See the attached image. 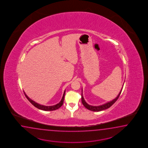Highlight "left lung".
Instances as JSON below:
<instances>
[{
    "instance_id": "obj_1",
    "label": "left lung",
    "mask_w": 148,
    "mask_h": 148,
    "mask_svg": "<svg viewBox=\"0 0 148 148\" xmlns=\"http://www.w3.org/2000/svg\"><path fill=\"white\" fill-rule=\"evenodd\" d=\"M122 88H123V87L122 88L121 90L120 91V92H119V95L117 96L116 98L113 99L111 101L108 102H107L106 103H104V104L99 106H90L89 104H88L87 102L85 101L84 98V97H83V95H82V93H81V101H82V103L83 105L85 107V108H86L88 110H91V111H102V110L107 109L108 108H110L113 103H114L115 102L118 100V99L119 98V96H120V94H121V92Z\"/></svg>"
}]
</instances>
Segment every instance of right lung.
I'll return each mask as SVG.
<instances>
[{
    "mask_svg": "<svg viewBox=\"0 0 148 148\" xmlns=\"http://www.w3.org/2000/svg\"><path fill=\"white\" fill-rule=\"evenodd\" d=\"M65 92H66V90H64V95H63V97L61 99V101L59 102L58 103H57L56 105L54 106H45L44 105H41V104H39L38 103L36 102L33 101L31 99L29 98V97L28 96H27L26 94L25 93V92H23L25 93V95L26 96L27 99L29 100L30 102L35 106V107L38 108L39 109H40V110H44V111H53V110H57L59 109V108L61 107L62 106V105L63 104L64 101V95H65Z\"/></svg>",
    "mask_w": 148,
    "mask_h": 148,
    "instance_id": "1",
    "label": "right lung"
}]
</instances>
